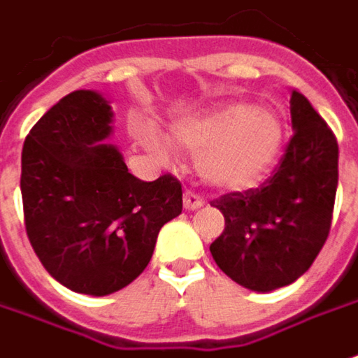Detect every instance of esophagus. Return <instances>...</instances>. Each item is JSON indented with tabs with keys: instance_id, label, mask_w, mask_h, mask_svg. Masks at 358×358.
Returning <instances> with one entry per match:
<instances>
[{
	"instance_id": "esophagus-1",
	"label": "esophagus",
	"mask_w": 358,
	"mask_h": 358,
	"mask_svg": "<svg viewBox=\"0 0 358 358\" xmlns=\"http://www.w3.org/2000/svg\"><path fill=\"white\" fill-rule=\"evenodd\" d=\"M203 203H205V201L201 199L199 195L191 193V191H187L185 195H183V207H185L187 211H195V209H201V207H203Z\"/></svg>"
}]
</instances>
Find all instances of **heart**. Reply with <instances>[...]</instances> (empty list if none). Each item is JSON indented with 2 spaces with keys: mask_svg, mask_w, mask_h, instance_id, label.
Returning a JSON list of instances; mask_svg holds the SVG:
<instances>
[{
  "mask_svg": "<svg viewBox=\"0 0 358 358\" xmlns=\"http://www.w3.org/2000/svg\"><path fill=\"white\" fill-rule=\"evenodd\" d=\"M143 145L159 159H169V143L145 125ZM177 147L197 157V169L209 185L243 191L259 185L275 167L285 143V125L268 107L235 101L171 127Z\"/></svg>",
  "mask_w": 358,
  "mask_h": 358,
  "instance_id": "heart-1",
  "label": "heart"
}]
</instances>
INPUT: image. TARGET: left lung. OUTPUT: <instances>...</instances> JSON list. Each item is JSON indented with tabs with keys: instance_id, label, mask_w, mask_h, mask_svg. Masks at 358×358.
<instances>
[{
	"instance_id": "obj_1",
	"label": "left lung",
	"mask_w": 358,
	"mask_h": 358,
	"mask_svg": "<svg viewBox=\"0 0 358 358\" xmlns=\"http://www.w3.org/2000/svg\"><path fill=\"white\" fill-rule=\"evenodd\" d=\"M291 125L295 133L287 153L263 187L211 203L225 217V231L209 247L215 263L257 293H271L307 273L333 219L337 139L296 90H291Z\"/></svg>"
}]
</instances>
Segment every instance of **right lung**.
I'll return each mask as SVG.
<instances>
[{
    "label": "right lung",
    "mask_w": 358,
    "mask_h": 358,
    "mask_svg": "<svg viewBox=\"0 0 358 358\" xmlns=\"http://www.w3.org/2000/svg\"><path fill=\"white\" fill-rule=\"evenodd\" d=\"M113 109L99 91L59 99L25 137L21 199L35 255L63 287L105 296L135 281L151 261L161 227L181 215L171 175L133 177L113 133Z\"/></svg>",
    "instance_id": "add662e5"
}]
</instances>
